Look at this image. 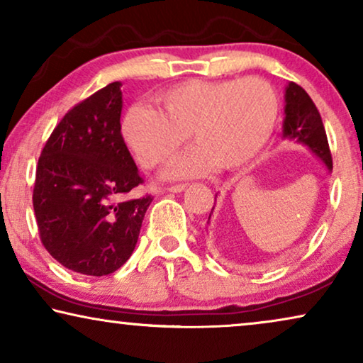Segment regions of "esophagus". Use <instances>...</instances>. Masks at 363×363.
Returning <instances> with one entry per match:
<instances>
[{"label": "esophagus", "instance_id": "1", "mask_svg": "<svg viewBox=\"0 0 363 363\" xmlns=\"http://www.w3.org/2000/svg\"><path fill=\"white\" fill-rule=\"evenodd\" d=\"M186 188V185L185 183H180V185H172V186H167L165 190L167 191H172V193H180V191H183Z\"/></svg>", "mask_w": 363, "mask_h": 363}]
</instances>
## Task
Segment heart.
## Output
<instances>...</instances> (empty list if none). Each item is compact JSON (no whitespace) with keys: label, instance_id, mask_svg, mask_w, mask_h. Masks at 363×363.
Instances as JSON below:
<instances>
[{"label":"heart","instance_id":"obj_1","mask_svg":"<svg viewBox=\"0 0 363 363\" xmlns=\"http://www.w3.org/2000/svg\"><path fill=\"white\" fill-rule=\"evenodd\" d=\"M160 111L135 104L122 117V135L145 168L165 163L191 135L196 145L177 157L167 177H200L252 160L274 130L279 101L264 79L185 81L157 96Z\"/></svg>","mask_w":363,"mask_h":363}]
</instances>
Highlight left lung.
Masks as SVG:
<instances>
[{
    "label": "left lung",
    "instance_id": "left-lung-1",
    "mask_svg": "<svg viewBox=\"0 0 363 363\" xmlns=\"http://www.w3.org/2000/svg\"><path fill=\"white\" fill-rule=\"evenodd\" d=\"M284 101L286 117L284 123H282V137L306 145L314 155L320 158L327 170L332 172V155L324 123H322L320 113L309 94L301 86H297L296 82H289L286 87ZM208 221H210V218H208Z\"/></svg>",
    "mask_w": 363,
    "mask_h": 363
}]
</instances>
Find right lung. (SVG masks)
Wrapping results in <instances>:
<instances>
[{
    "label": "right lung",
    "mask_w": 363,
    "mask_h": 363,
    "mask_svg": "<svg viewBox=\"0 0 363 363\" xmlns=\"http://www.w3.org/2000/svg\"><path fill=\"white\" fill-rule=\"evenodd\" d=\"M122 84L74 106L36 168L33 206L44 247L79 274L107 276L135 250L153 198H127L143 182L121 132Z\"/></svg>",
    "instance_id": "add662e5"
}]
</instances>
